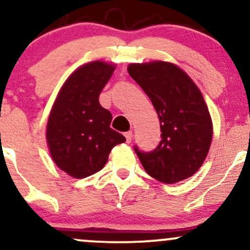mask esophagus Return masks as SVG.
I'll use <instances>...</instances> for the list:
<instances>
[{
  "instance_id": "obj_1",
  "label": "esophagus",
  "mask_w": 250,
  "mask_h": 250,
  "mask_svg": "<svg viewBox=\"0 0 250 250\" xmlns=\"http://www.w3.org/2000/svg\"><path fill=\"white\" fill-rule=\"evenodd\" d=\"M125 136L127 143H130L131 139H133V131H127V133H125Z\"/></svg>"
}]
</instances>
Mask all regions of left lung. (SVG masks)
I'll list each match as a JSON object with an SVG mask.
<instances>
[{
	"label": "left lung",
	"instance_id": "1",
	"mask_svg": "<svg viewBox=\"0 0 250 250\" xmlns=\"http://www.w3.org/2000/svg\"><path fill=\"white\" fill-rule=\"evenodd\" d=\"M128 73L150 99L161 128V141L154 150L134 147L143 168L168 185L188 179L205 161L213 137L202 94L185 71L168 62L134 63Z\"/></svg>",
	"mask_w": 250,
	"mask_h": 250
}]
</instances>
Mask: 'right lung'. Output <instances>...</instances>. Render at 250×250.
<instances>
[{
  "instance_id": "1",
  "label": "right lung",
  "mask_w": 250,
  "mask_h": 250,
  "mask_svg": "<svg viewBox=\"0 0 250 250\" xmlns=\"http://www.w3.org/2000/svg\"><path fill=\"white\" fill-rule=\"evenodd\" d=\"M115 67L95 61L82 65L65 81L47 125V141L57 167L76 179L101 170L113 147L125 141L110 128L113 116L99 96Z\"/></svg>"
}]
</instances>
